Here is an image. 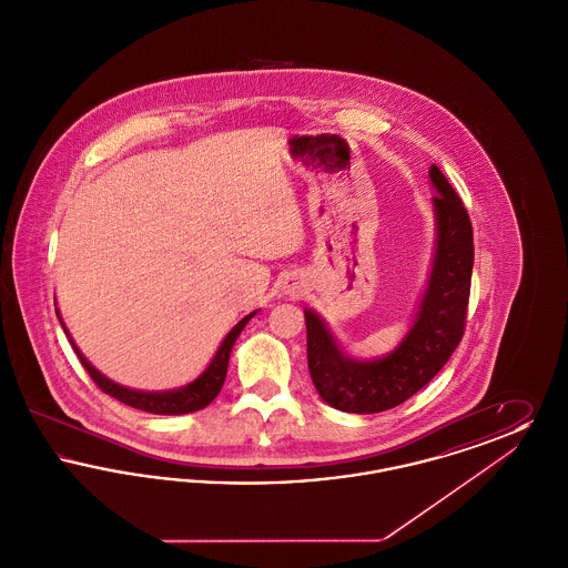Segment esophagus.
Returning <instances> with one entry per match:
<instances>
[{"mask_svg":"<svg viewBox=\"0 0 568 568\" xmlns=\"http://www.w3.org/2000/svg\"><path fill=\"white\" fill-rule=\"evenodd\" d=\"M285 292H287L290 296H297V294H300V281H297V278L287 281V283H285Z\"/></svg>","mask_w":568,"mask_h":568,"instance_id":"34e87169","label":"esophagus"}]
</instances>
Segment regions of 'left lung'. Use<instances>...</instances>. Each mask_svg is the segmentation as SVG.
Instances as JSON below:
<instances>
[{
  "label": "left lung",
  "mask_w": 568,
  "mask_h": 568,
  "mask_svg": "<svg viewBox=\"0 0 568 568\" xmlns=\"http://www.w3.org/2000/svg\"><path fill=\"white\" fill-rule=\"evenodd\" d=\"M428 174L436 190L433 266L398 347L375 359H355L341 349L322 315L304 308L311 378L324 403L338 410L371 415L403 405L447 364L462 341L475 257L473 227L445 174L434 163Z\"/></svg>",
  "instance_id": "left-lung-1"
}]
</instances>
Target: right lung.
Wrapping results in <instances>:
<instances>
[{
  "label": "right lung",
  "mask_w": 568,
  "mask_h": 568,
  "mask_svg": "<svg viewBox=\"0 0 568 568\" xmlns=\"http://www.w3.org/2000/svg\"><path fill=\"white\" fill-rule=\"evenodd\" d=\"M255 315H257V311L248 313L246 317H243L239 324L227 332V336L223 338V343L219 345V349L213 355L211 364L204 368V373L200 377L193 378L191 383L179 387V389L144 392V389H132V387L119 385V383L110 381L106 375H102L95 366H91V362L82 355L81 349L77 347V343L72 341L68 327H65L59 311H57V317H59V322L63 325V332L68 334V338H70L74 352L79 355L84 371L89 373V377L98 383V387L102 392H106L112 398H116L119 403L134 406V408L146 410V413H153V415H185V413H193V410H200V408L211 405L215 400L216 394L221 392V387H223V381H225V375H227V362H230L232 347H234L236 338L241 336L244 325L248 324Z\"/></svg>",
  "instance_id": "1"
}]
</instances>
